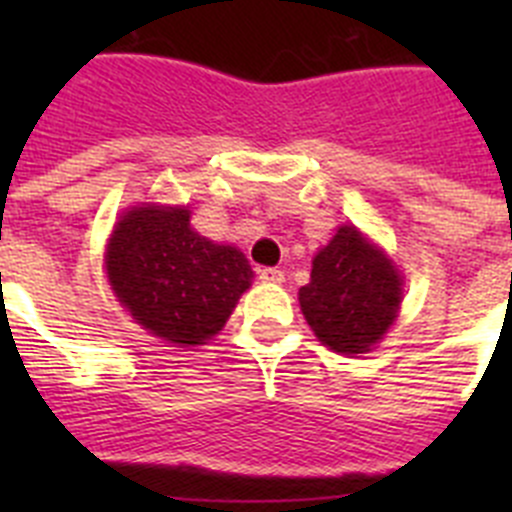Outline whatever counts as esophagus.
I'll return each mask as SVG.
<instances>
[{"instance_id":"esophagus-1","label":"esophagus","mask_w":512,"mask_h":512,"mask_svg":"<svg viewBox=\"0 0 512 512\" xmlns=\"http://www.w3.org/2000/svg\"><path fill=\"white\" fill-rule=\"evenodd\" d=\"M259 279H261V282L279 284V282H284V271L277 269V266H261Z\"/></svg>"}]
</instances>
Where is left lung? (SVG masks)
<instances>
[{
  "instance_id": "1",
  "label": "left lung",
  "mask_w": 512,
  "mask_h": 512,
  "mask_svg": "<svg viewBox=\"0 0 512 512\" xmlns=\"http://www.w3.org/2000/svg\"><path fill=\"white\" fill-rule=\"evenodd\" d=\"M395 266L356 228L343 225L312 261L300 307L315 336L338 354H364L397 318Z\"/></svg>"
}]
</instances>
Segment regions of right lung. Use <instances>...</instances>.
I'll list each match as a JSON object with an SVG mask.
<instances>
[{
    "label": "right lung",
    "instance_id": "right-lung-1",
    "mask_svg": "<svg viewBox=\"0 0 512 512\" xmlns=\"http://www.w3.org/2000/svg\"><path fill=\"white\" fill-rule=\"evenodd\" d=\"M107 277L148 333L197 346L223 330L253 271L238 248L194 233L184 207H138L115 225Z\"/></svg>",
    "mask_w": 512,
    "mask_h": 512
}]
</instances>
